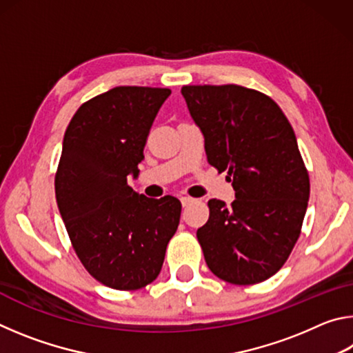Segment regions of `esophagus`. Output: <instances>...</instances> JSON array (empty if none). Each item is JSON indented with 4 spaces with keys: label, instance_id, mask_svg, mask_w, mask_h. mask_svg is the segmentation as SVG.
Segmentation results:
<instances>
[{
    "label": "esophagus",
    "instance_id": "esophagus-1",
    "mask_svg": "<svg viewBox=\"0 0 353 353\" xmlns=\"http://www.w3.org/2000/svg\"><path fill=\"white\" fill-rule=\"evenodd\" d=\"M181 202H182V205L183 207H187V205H190L191 202H194V199L193 198H190V196H182L181 198Z\"/></svg>",
    "mask_w": 353,
    "mask_h": 353
}]
</instances>
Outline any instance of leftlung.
Here are the masks:
<instances>
[{"label": "left lung", "mask_w": 353, "mask_h": 353, "mask_svg": "<svg viewBox=\"0 0 353 353\" xmlns=\"http://www.w3.org/2000/svg\"><path fill=\"white\" fill-rule=\"evenodd\" d=\"M190 115L204 134L208 163L227 171L235 201H208L198 241L214 276L254 285L274 276L301 235L308 171L282 109L241 85H183Z\"/></svg>", "instance_id": "1"}]
</instances>
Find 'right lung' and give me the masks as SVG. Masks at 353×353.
Here are the masks:
<instances>
[{
	"label": "right lung",
	"instance_id": "right-lung-1",
	"mask_svg": "<svg viewBox=\"0 0 353 353\" xmlns=\"http://www.w3.org/2000/svg\"><path fill=\"white\" fill-rule=\"evenodd\" d=\"M170 88L115 87L83 103L65 130L56 199L76 255L113 290L154 282L176 234L182 204L146 198L128 185Z\"/></svg>",
	"mask_w": 353,
	"mask_h": 353
}]
</instances>
